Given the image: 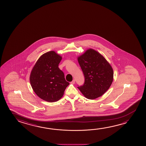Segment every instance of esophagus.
Segmentation results:
<instances>
[{"mask_svg":"<svg viewBox=\"0 0 146 146\" xmlns=\"http://www.w3.org/2000/svg\"><path fill=\"white\" fill-rule=\"evenodd\" d=\"M75 80H73L71 82V84H75Z\"/></svg>","mask_w":146,"mask_h":146,"instance_id":"esophagus-1","label":"esophagus"}]
</instances>
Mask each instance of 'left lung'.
Listing matches in <instances>:
<instances>
[{
	"label": "left lung",
	"instance_id": "1",
	"mask_svg": "<svg viewBox=\"0 0 146 146\" xmlns=\"http://www.w3.org/2000/svg\"><path fill=\"white\" fill-rule=\"evenodd\" d=\"M85 78L82 86L78 87L88 99L102 96L113 80V71L110 64L100 53L89 48L77 57Z\"/></svg>",
	"mask_w": 146,
	"mask_h": 146
}]
</instances>
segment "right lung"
Returning <instances> with one entry per match:
<instances>
[{
    "instance_id": "1",
    "label": "right lung",
    "mask_w": 146,
    "mask_h": 146,
    "mask_svg": "<svg viewBox=\"0 0 146 146\" xmlns=\"http://www.w3.org/2000/svg\"><path fill=\"white\" fill-rule=\"evenodd\" d=\"M62 56L54 51L41 55L31 70L29 80L34 92L43 100L54 102L62 97L69 83L58 68Z\"/></svg>"
}]
</instances>
